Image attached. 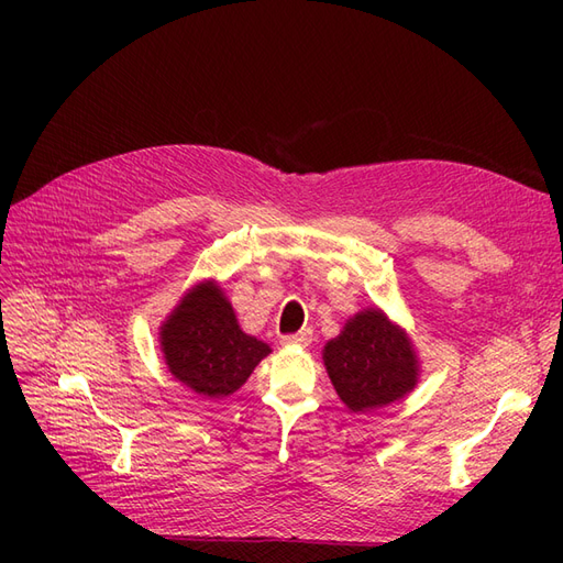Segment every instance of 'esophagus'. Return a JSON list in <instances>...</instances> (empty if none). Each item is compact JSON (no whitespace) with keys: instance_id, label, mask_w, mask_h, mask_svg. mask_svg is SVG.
<instances>
[{"instance_id":"obj_1","label":"esophagus","mask_w":563,"mask_h":563,"mask_svg":"<svg viewBox=\"0 0 563 563\" xmlns=\"http://www.w3.org/2000/svg\"><path fill=\"white\" fill-rule=\"evenodd\" d=\"M312 343V331L302 329L294 335H284V345H296V347H308Z\"/></svg>"}]
</instances>
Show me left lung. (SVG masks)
<instances>
[{"mask_svg":"<svg viewBox=\"0 0 563 563\" xmlns=\"http://www.w3.org/2000/svg\"><path fill=\"white\" fill-rule=\"evenodd\" d=\"M333 389L352 413L395 404L420 380V360L411 335L380 308H366L345 321L321 350Z\"/></svg>","mask_w":563,"mask_h":563,"instance_id":"1","label":"left lung"}]
</instances>
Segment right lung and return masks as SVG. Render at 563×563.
Wrapping results in <instances>:
<instances>
[{"instance_id": "right-lung-1", "label": "right lung", "mask_w": 563, "mask_h": 563, "mask_svg": "<svg viewBox=\"0 0 563 563\" xmlns=\"http://www.w3.org/2000/svg\"><path fill=\"white\" fill-rule=\"evenodd\" d=\"M159 350L172 376L203 399L240 389L272 347L242 331L216 279L187 288L159 327Z\"/></svg>"}]
</instances>
